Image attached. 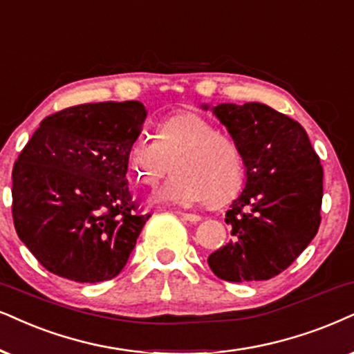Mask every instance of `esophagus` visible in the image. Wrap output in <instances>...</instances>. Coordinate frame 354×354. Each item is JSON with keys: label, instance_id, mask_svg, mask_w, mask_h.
Listing matches in <instances>:
<instances>
[{"label": "esophagus", "instance_id": "obj_1", "mask_svg": "<svg viewBox=\"0 0 354 354\" xmlns=\"http://www.w3.org/2000/svg\"><path fill=\"white\" fill-rule=\"evenodd\" d=\"M181 217L191 223H198L201 222V218H203L201 216H198V214H191V212H183Z\"/></svg>", "mask_w": 354, "mask_h": 354}]
</instances>
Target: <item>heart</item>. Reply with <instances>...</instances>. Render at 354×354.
<instances>
[{
	"mask_svg": "<svg viewBox=\"0 0 354 354\" xmlns=\"http://www.w3.org/2000/svg\"><path fill=\"white\" fill-rule=\"evenodd\" d=\"M171 162L174 174L155 192L153 203L192 207L210 199L218 204L234 198L243 185L239 145L198 113L169 115L156 125L155 140L138 136L125 151L129 174L142 186L153 187Z\"/></svg>",
	"mask_w": 354,
	"mask_h": 354,
	"instance_id": "1",
	"label": "heart"
}]
</instances>
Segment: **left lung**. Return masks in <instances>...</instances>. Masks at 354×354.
Wrapping results in <instances>:
<instances>
[{
    "label": "left lung",
    "instance_id": "left-lung-1",
    "mask_svg": "<svg viewBox=\"0 0 354 354\" xmlns=\"http://www.w3.org/2000/svg\"><path fill=\"white\" fill-rule=\"evenodd\" d=\"M225 125L245 162V187L225 222L232 239L207 258L230 283L266 281L284 271L320 225L324 169L307 132L261 102L201 104Z\"/></svg>",
    "mask_w": 354,
    "mask_h": 354
}]
</instances>
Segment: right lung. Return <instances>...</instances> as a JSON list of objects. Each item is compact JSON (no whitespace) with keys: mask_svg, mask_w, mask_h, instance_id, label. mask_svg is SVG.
Masks as SVG:
<instances>
[{"mask_svg":"<svg viewBox=\"0 0 354 354\" xmlns=\"http://www.w3.org/2000/svg\"><path fill=\"white\" fill-rule=\"evenodd\" d=\"M138 101L89 102L48 115L12 168L17 235L53 274L77 283L113 279L150 214H137L125 151L140 136Z\"/></svg>","mask_w":354,"mask_h":354,"instance_id":"1","label":"right lung"}]
</instances>
